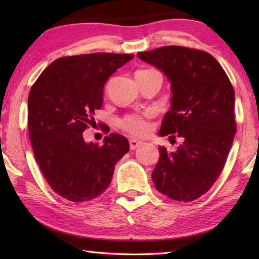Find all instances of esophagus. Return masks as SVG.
<instances>
[{
    "instance_id": "esophagus-1",
    "label": "esophagus",
    "mask_w": 259,
    "mask_h": 259,
    "mask_svg": "<svg viewBox=\"0 0 259 259\" xmlns=\"http://www.w3.org/2000/svg\"><path fill=\"white\" fill-rule=\"evenodd\" d=\"M142 145V142H139L137 139H130V150H136Z\"/></svg>"
}]
</instances>
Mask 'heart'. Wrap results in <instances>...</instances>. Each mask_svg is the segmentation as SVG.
Instances as JSON below:
<instances>
[{
    "label": "heart",
    "mask_w": 259,
    "mask_h": 259,
    "mask_svg": "<svg viewBox=\"0 0 259 259\" xmlns=\"http://www.w3.org/2000/svg\"><path fill=\"white\" fill-rule=\"evenodd\" d=\"M120 126L123 130L136 137H144L151 130V124L147 120V115H126L120 121Z\"/></svg>",
    "instance_id": "obj_1"
}]
</instances>
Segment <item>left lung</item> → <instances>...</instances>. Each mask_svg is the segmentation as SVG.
<instances>
[{
  "label": "left lung",
  "instance_id": "8db88e82",
  "mask_svg": "<svg viewBox=\"0 0 259 259\" xmlns=\"http://www.w3.org/2000/svg\"><path fill=\"white\" fill-rule=\"evenodd\" d=\"M137 56L171 83V108L159 135L184 138L175 152L159 147L153 183L168 198L191 202L211 188L225 165L236 131L234 89L221 64L205 51L166 46Z\"/></svg>",
  "mask_w": 259,
  "mask_h": 259
}]
</instances>
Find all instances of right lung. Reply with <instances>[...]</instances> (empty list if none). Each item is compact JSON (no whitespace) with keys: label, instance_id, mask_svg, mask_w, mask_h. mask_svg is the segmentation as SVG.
Returning a JSON list of instances; mask_svg holds the SVG:
<instances>
[{"label":"right lung","instance_id":"right-lung-1","mask_svg":"<svg viewBox=\"0 0 259 259\" xmlns=\"http://www.w3.org/2000/svg\"><path fill=\"white\" fill-rule=\"evenodd\" d=\"M135 57L109 52L56 59L28 95V134L43 176L57 194L85 202L106 191L125 153L124 136L111 134L103 146L85 143L83 131L103 105L108 77Z\"/></svg>","mask_w":259,"mask_h":259}]
</instances>
